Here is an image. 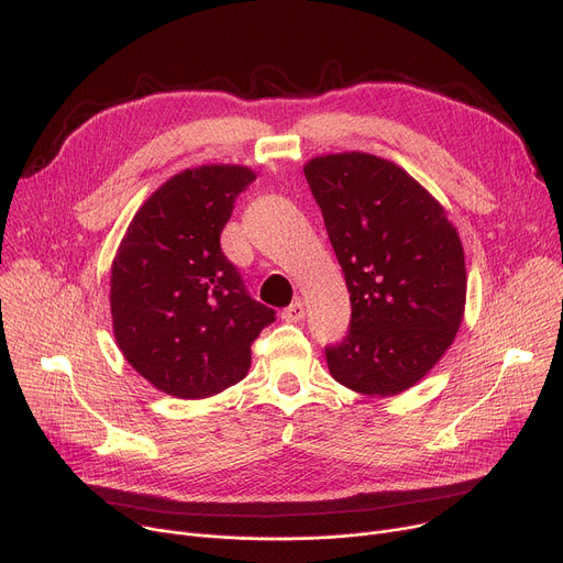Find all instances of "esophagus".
<instances>
[{"instance_id": "esophagus-1", "label": "esophagus", "mask_w": 563, "mask_h": 563, "mask_svg": "<svg viewBox=\"0 0 563 563\" xmlns=\"http://www.w3.org/2000/svg\"><path fill=\"white\" fill-rule=\"evenodd\" d=\"M280 317H283L285 321H301V319L306 317V306H303V301H294L291 306H287V308L280 312Z\"/></svg>"}]
</instances>
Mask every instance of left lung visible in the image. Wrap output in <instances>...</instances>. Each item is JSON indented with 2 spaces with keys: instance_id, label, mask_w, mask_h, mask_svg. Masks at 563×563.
I'll return each instance as SVG.
<instances>
[{
  "instance_id": "8db88e82",
  "label": "left lung",
  "mask_w": 563,
  "mask_h": 563,
  "mask_svg": "<svg viewBox=\"0 0 563 563\" xmlns=\"http://www.w3.org/2000/svg\"><path fill=\"white\" fill-rule=\"evenodd\" d=\"M303 173L351 294L349 333L327 346L331 376L361 395H399L442 358L461 327L467 276L459 232L388 159L323 155Z\"/></svg>"
}]
</instances>
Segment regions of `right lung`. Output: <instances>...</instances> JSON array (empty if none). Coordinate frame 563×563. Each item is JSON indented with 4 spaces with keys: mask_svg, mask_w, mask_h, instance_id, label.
<instances>
[{
    "mask_svg": "<svg viewBox=\"0 0 563 563\" xmlns=\"http://www.w3.org/2000/svg\"><path fill=\"white\" fill-rule=\"evenodd\" d=\"M255 173L210 164L173 175L134 214L111 264L113 335L125 361L180 399L217 395L251 367L276 312L249 297L221 251L236 196Z\"/></svg>",
    "mask_w": 563,
    "mask_h": 563,
    "instance_id": "right-lung-1",
    "label": "right lung"
}]
</instances>
